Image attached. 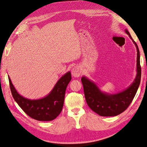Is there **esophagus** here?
<instances>
[{"label": "esophagus", "instance_id": "1", "mask_svg": "<svg viewBox=\"0 0 147 147\" xmlns=\"http://www.w3.org/2000/svg\"><path fill=\"white\" fill-rule=\"evenodd\" d=\"M82 73V70L79 66H75L71 69V75L74 77H79Z\"/></svg>", "mask_w": 147, "mask_h": 147}]
</instances>
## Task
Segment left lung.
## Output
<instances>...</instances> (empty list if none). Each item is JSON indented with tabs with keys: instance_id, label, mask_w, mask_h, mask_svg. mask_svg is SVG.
Wrapping results in <instances>:
<instances>
[{
	"instance_id": "1",
	"label": "left lung",
	"mask_w": 147,
	"mask_h": 147,
	"mask_svg": "<svg viewBox=\"0 0 147 147\" xmlns=\"http://www.w3.org/2000/svg\"><path fill=\"white\" fill-rule=\"evenodd\" d=\"M125 32L131 39L137 50V74L131 85L122 92L111 94L102 92L95 84L85 76L81 79L87 105L93 111L101 116H115L125 111L132 102L140 86L142 74L140 62V51L138 45L133 40L128 31L125 29Z\"/></svg>"
}]
</instances>
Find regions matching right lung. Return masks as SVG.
Here are the masks:
<instances>
[{"label":"right lung","instance_id":"obj_1","mask_svg":"<svg viewBox=\"0 0 147 147\" xmlns=\"http://www.w3.org/2000/svg\"><path fill=\"white\" fill-rule=\"evenodd\" d=\"M8 77L13 98L29 117L38 121H49L60 115L63 108L65 90L71 79L70 71H68L58 80L48 96L36 100L28 99L21 96L16 90L10 77Z\"/></svg>","mask_w":147,"mask_h":147}]
</instances>
